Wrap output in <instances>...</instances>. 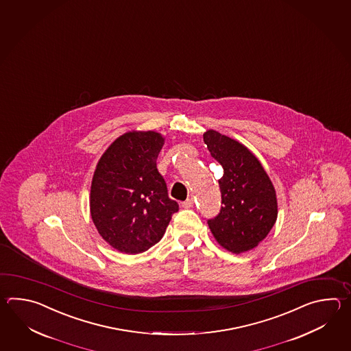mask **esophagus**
I'll list each match as a JSON object with an SVG mask.
<instances>
[{
  "label": "esophagus",
  "instance_id": "34e87169",
  "mask_svg": "<svg viewBox=\"0 0 351 351\" xmlns=\"http://www.w3.org/2000/svg\"><path fill=\"white\" fill-rule=\"evenodd\" d=\"M193 206H194L193 198H188V199H186V201H184V202H183V203H182V207H183V208H192V207H193Z\"/></svg>",
  "mask_w": 351,
  "mask_h": 351
}]
</instances>
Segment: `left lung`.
<instances>
[{
    "instance_id": "obj_1",
    "label": "left lung",
    "mask_w": 351,
    "mask_h": 351,
    "mask_svg": "<svg viewBox=\"0 0 351 351\" xmlns=\"http://www.w3.org/2000/svg\"><path fill=\"white\" fill-rule=\"evenodd\" d=\"M210 156L223 167L218 180L222 207L208 219L217 242L232 254L252 250L267 237L277 219L275 186L261 162L242 143L209 129L203 134Z\"/></svg>"
}]
</instances>
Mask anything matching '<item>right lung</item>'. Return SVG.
Segmentation results:
<instances>
[{"label":"right lung","mask_w":351,"mask_h":351,"mask_svg":"<svg viewBox=\"0 0 351 351\" xmlns=\"http://www.w3.org/2000/svg\"><path fill=\"white\" fill-rule=\"evenodd\" d=\"M165 136L133 130L120 135L97 162L90 215L99 234L123 254H142L158 243L178 210L157 169Z\"/></svg>","instance_id":"1"}]
</instances>
